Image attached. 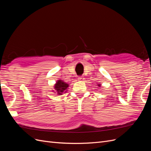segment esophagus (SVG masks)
Here are the masks:
<instances>
[{
    "label": "esophagus",
    "instance_id": "34e87169",
    "mask_svg": "<svg viewBox=\"0 0 151 151\" xmlns=\"http://www.w3.org/2000/svg\"><path fill=\"white\" fill-rule=\"evenodd\" d=\"M84 79V77H82V76H80V77H78V81H83Z\"/></svg>",
    "mask_w": 151,
    "mask_h": 151
}]
</instances>
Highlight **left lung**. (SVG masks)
I'll list each match as a JSON object with an SVG mask.
<instances>
[{"mask_svg":"<svg viewBox=\"0 0 151 151\" xmlns=\"http://www.w3.org/2000/svg\"><path fill=\"white\" fill-rule=\"evenodd\" d=\"M98 86H99V87H100V86H101V85H100V84H98Z\"/></svg>","mask_w":151,"mask_h":151,"instance_id":"1","label":"left lung"}]
</instances>
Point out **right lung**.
Segmentation results:
<instances>
[{"instance_id": "right-lung-1", "label": "right lung", "mask_w": 151, "mask_h": 151, "mask_svg": "<svg viewBox=\"0 0 151 151\" xmlns=\"http://www.w3.org/2000/svg\"><path fill=\"white\" fill-rule=\"evenodd\" d=\"M55 92H56L58 94H62L63 93L66 92L67 91V88L68 87V84L65 83L64 81H62V80H58L57 83L55 85Z\"/></svg>"}]
</instances>
